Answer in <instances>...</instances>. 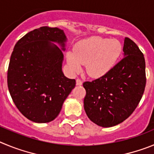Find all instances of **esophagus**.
I'll return each instance as SVG.
<instances>
[{
	"label": "esophagus",
	"mask_w": 154,
	"mask_h": 154,
	"mask_svg": "<svg viewBox=\"0 0 154 154\" xmlns=\"http://www.w3.org/2000/svg\"><path fill=\"white\" fill-rule=\"evenodd\" d=\"M76 85H82V82L80 79H76Z\"/></svg>",
	"instance_id": "1"
}]
</instances>
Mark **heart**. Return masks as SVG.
<instances>
[{
	"instance_id": "heart-1",
	"label": "heart",
	"mask_w": 154,
	"mask_h": 154,
	"mask_svg": "<svg viewBox=\"0 0 154 154\" xmlns=\"http://www.w3.org/2000/svg\"><path fill=\"white\" fill-rule=\"evenodd\" d=\"M122 51V44L116 39L93 36L77 42L74 51H67L66 59L72 72H79L85 64L87 74L100 78L115 67Z\"/></svg>"
}]
</instances>
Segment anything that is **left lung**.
<instances>
[{"label": "left lung", "mask_w": 154, "mask_h": 154, "mask_svg": "<svg viewBox=\"0 0 154 154\" xmlns=\"http://www.w3.org/2000/svg\"><path fill=\"white\" fill-rule=\"evenodd\" d=\"M123 56L109 72L85 82L84 109L89 119L103 127H111L127 119L140 101L146 86L143 54L125 38Z\"/></svg>", "instance_id": "1"}]
</instances>
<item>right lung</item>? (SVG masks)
<instances>
[{
	"label": "right lung",
	"mask_w": 154,
	"mask_h": 154,
	"mask_svg": "<svg viewBox=\"0 0 154 154\" xmlns=\"http://www.w3.org/2000/svg\"><path fill=\"white\" fill-rule=\"evenodd\" d=\"M66 42L63 30L45 26L28 32L14 48L8 89L19 111L35 123L54 120L75 86L62 72Z\"/></svg>",
	"instance_id": "obj_1"
}]
</instances>
